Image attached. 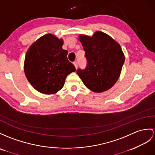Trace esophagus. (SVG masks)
Segmentation results:
<instances>
[{"mask_svg":"<svg viewBox=\"0 0 155 155\" xmlns=\"http://www.w3.org/2000/svg\"><path fill=\"white\" fill-rule=\"evenodd\" d=\"M74 66H75V68H78V62H74Z\"/></svg>","mask_w":155,"mask_h":155,"instance_id":"esophagus-1","label":"esophagus"}]
</instances>
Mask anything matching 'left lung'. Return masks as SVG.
I'll list each match as a JSON object with an SVG mask.
<instances>
[{
  "label": "left lung",
  "mask_w": 155,
  "mask_h": 155,
  "mask_svg": "<svg viewBox=\"0 0 155 155\" xmlns=\"http://www.w3.org/2000/svg\"><path fill=\"white\" fill-rule=\"evenodd\" d=\"M87 65L76 71L84 84L94 92L111 88L118 80L125 58L120 45L110 36L96 31L91 37L80 35Z\"/></svg>",
  "instance_id": "obj_1"
}]
</instances>
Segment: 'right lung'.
<instances>
[{"label": "right lung", "instance_id": "obj_1", "mask_svg": "<svg viewBox=\"0 0 155 155\" xmlns=\"http://www.w3.org/2000/svg\"><path fill=\"white\" fill-rule=\"evenodd\" d=\"M63 41L51 34L37 40L26 53L24 71L31 85L39 92L53 94L61 89L75 68L62 48Z\"/></svg>", "mask_w": 155, "mask_h": 155}]
</instances>
